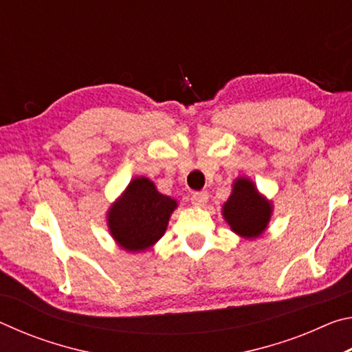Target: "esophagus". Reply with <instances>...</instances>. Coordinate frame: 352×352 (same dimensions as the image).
<instances>
[{
  "label": "esophagus",
  "instance_id": "obj_1",
  "mask_svg": "<svg viewBox=\"0 0 352 352\" xmlns=\"http://www.w3.org/2000/svg\"><path fill=\"white\" fill-rule=\"evenodd\" d=\"M190 201H192L194 206H205L208 201V192L206 190H197V192L192 194Z\"/></svg>",
  "mask_w": 352,
  "mask_h": 352
}]
</instances>
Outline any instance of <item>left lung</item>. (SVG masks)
Returning <instances> with one entry per match:
<instances>
[{
  "mask_svg": "<svg viewBox=\"0 0 352 352\" xmlns=\"http://www.w3.org/2000/svg\"><path fill=\"white\" fill-rule=\"evenodd\" d=\"M222 214L236 234L256 239L270 222L272 201L262 197L250 178L239 177L233 183L230 199L223 204Z\"/></svg>",
  "mask_w": 352,
  "mask_h": 352,
  "instance_id": "obj_1",
  "label": "left lung"
}]
</instances>
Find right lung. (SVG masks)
I'll use <instances>...</instances> for the list:
<instances>
[{
  "mask_svg": "<svg viewBox=\"0 0 352 352\" xmlns=\"http://www.w3.org/2000/svg\"><path fill=\"white\" fill-rule=\"evenodd\" d=\"M177 201L157 190L153 182L136 177L107 214L110 234L127 252H144L168 228Z\"/></svg>",
  "mask_w": 352,
  "mask_h": 352,
  "instance_id": "add662e5",
  "label": "right lung"
}]
</instances>
